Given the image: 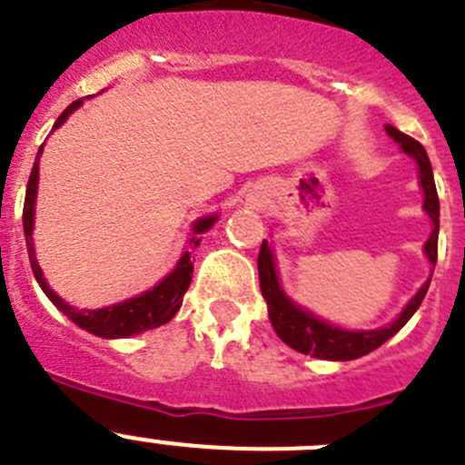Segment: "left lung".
Returning <instances> with one entry per match:
<instances>
[{
    "instance_id": "1",
    "label": "left lung",
    "mask_w": 465,
    "mask_h": 465,
    "mask_svg": "<svg viewBox=\"0 0 465 465\" xmlns=\"http://www.w3.org/2000/svg\"><path fill=\"white\" fill-rule=\"evenodd\" d=\"M387 135L401 147L406 156H411L417 165V174H420V186L424 193V203L421 210L427 212L431 219V235L424 242V255H427L429 265L436 267L438 261V225H440V203H438L436 182H433L431 161L427 156V149L421 147L417 140L411 135L401 134L391 124H385ZM258 276H261V292L267 302V313H270V322L279 339L285 346H291L292 351L302 352V355L318 357V360L330 361H351L361 355H369L371 351L381 348L385 341L397 334L420 309L421 300L427 295L431 276L420 285V291L408 300L401 313L387 325L376 327V330H348L336 322L325 321V318L316 316L313 311L306 306L297 304L288 292L283 291L279 279V267H276L274 249L267 240H262L261 255H258Z\"/></svg>"
}]
</instances>
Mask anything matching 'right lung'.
<instances>
[{
    "mask_svg": "<svg viewBox=\"0 0 465 465\" xmlns=\"http://www.w3.org/2000/svg\"><path fill=\"white\" fill-rule=\"evenodd\" d=\"M89 99V96H87ZM84 104V99L74 101L68 105L62 114L54 122L53 131L66 122L80 105ZM44 154V144L38 149L36 161H34L32 174H29L27 182V195H25V210H23V228H25V240H27V253H29V265H32L34 276H36L41 291L48 295V300L62 311L64 316L71 322L80 327V330L89 331L94 336H101V339H129V336L143 334L147 330H156V327L165 325L168 321H173V316L180 311L182 300H184V292L189 291L191 276H193V262H191V251L203 242V232L212 228V225L219 221V214H207L200 216L191 223L189 237H186V246L182 249L180 261L174 262L173 272L163 276L154 288L140 292V295L129 297V300H122L117 304L104 306V309H78V306L68 304L66 300L57 295L45 281L44 270L36 261V249H34V219H36V195H38V161Z\"/></svg>",
    "mask_w": 465,
    "mask_h": 465,
    "instance_id": "1",
    "label": "right lung"
}]
</instances>
